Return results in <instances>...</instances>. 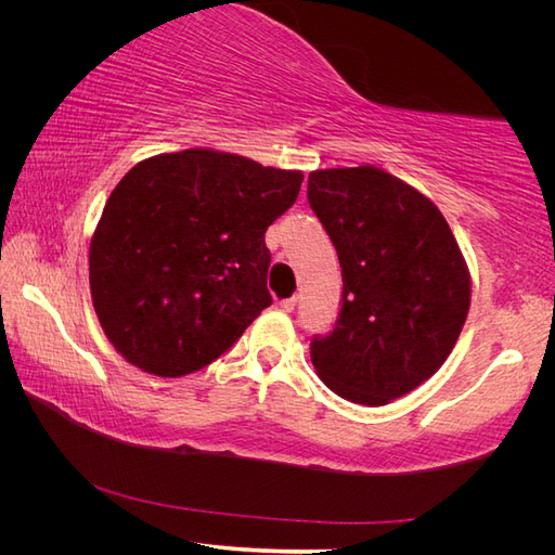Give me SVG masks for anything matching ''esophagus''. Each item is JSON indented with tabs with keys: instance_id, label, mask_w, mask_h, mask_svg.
Returning a JSON list of instances; mask_svg holds the SVG:
<instances>
[{
	"instance_id": "esophagus-1",
	"label": "esophagus",
	"mask_w": 555,
	"mask_h": 555,
	"mask_svg": "<svg viewBox=\"0 0 555 555\" xmlns=\"http://www.w3.org/2000/svg\"><path fill=\"white\" fill-rule=\"evenodd\" d=\"M296 304H298V298H296V296H292V298H284V300H280V308H282L284 312H292V310L296 308Z\"/></svg>"
}]
</instances>
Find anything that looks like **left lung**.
Listing matches in <instances>:
<instances>
[{
    "mask_svg": "<svg viewBox=\"0 0 555 555\" xmlns=\"http://www.w3.org/2000/svg\"><path fill=\"white\" fill-rule=\"evenodd\" d=\"M308 201L343 268L340 312L310 343L333 393L386 405L451 354L469 310V275L433 201L377 166L314 171Z\"/></svg>",
    "mask_w": 555,
    "mask_h": 555,
    "instance_id": "obj_1",
    "label": "left lung"
}]
</instances>
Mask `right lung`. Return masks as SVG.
Masks as SVG:
<instances>
[{"mask_svg":"<svg viewBox=\"0 0 555 555\" xmlns=\"http://www.w3.org/2000/svg\"><path fill=\"white\" fill-rule=\"evenodd\" d=\"M304 173L206 147L150 157L117 182L90 245L92 304L120 354L190 375L273 304L266 229Z\"/></svg>","mask_w":555,"mask_h":555,"instance_id":"add662e5","label":"right lung"}]
</instances>
